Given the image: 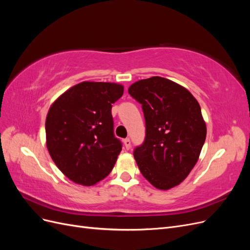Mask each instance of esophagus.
Listing matches in <instances>:
<instances>
[{
  "instance_id": "obj_1",
  "label": "esophagus",
  "mask_w": 250,
  "mask_h": 250,
  "mask_svg": "<svg viewBox=\"0 0 250 250\" xmlns=\"http://www.w3.org/2000/svg\"><path fill=\"white\" fill-rule=\"evenodd\" d=\"M123 143H124V146H125V148H126L127 150H129V149H130V146H131V142H130V140H129V139H125V140L123 141Z\"/></svg>"
}]
</instances>
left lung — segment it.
<instances>
[{
  "label": "left lung",
  "mask_w": 250,
  "mask_h": 250,
  "mask_svg": "<svg viewBox=\"0 0 250 250\" xmlns=\"http://www.w3.org/2000/svg\"><path fill=\"white\" fill-rule=\"evenodd\" d=\"M128 93L142 104L146 137L133 155L160 190L178 186L198 161L207 137L200 105L187 88L163 77L137 81Z\"/></svg>",
  "instance_id": "8db88e82"
}]
</instances>
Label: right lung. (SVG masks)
<instances>
[{
	"instance_id": "add662e5",
	"label": "right lung",
	"mask_w": 250,
	"mask_h": 250,
	"mask_svg": "<svg viewBox=\"0 0 250 250\" xmlns=\"http://www.w3.org/2000/svg\"><path fill=\"white\" fill-rule=\"evenodd\" d=\"M123 92L117 83L84 81L51 105L47 147L58 169L74 183L93 186L115 166L122 143L113 133L111 107Z\"/></svg>"
}]
</instances>
